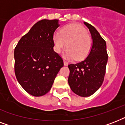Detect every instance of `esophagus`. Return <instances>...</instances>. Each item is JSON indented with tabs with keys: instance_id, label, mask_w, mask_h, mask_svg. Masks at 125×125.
I'll return each mask as SVG.
<instances>
[{
	"instance_id": "obj_1",
	"label": "esophagus",
	"mask_w": 125,
	"mask_h": 125,
	"mask_svg": "<svg viewBox=\"0 0 125 125\" xmlns=\"http://www.w3.org/2000/svg\"><path fill=\"white\" fill-rule=\"evenodd\" d=\"M63 63H64V65H68V62L65 60L63 61Z\"/></svg>"
}]
</instances>
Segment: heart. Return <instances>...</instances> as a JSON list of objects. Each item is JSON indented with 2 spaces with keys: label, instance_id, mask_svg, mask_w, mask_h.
Returning <instances> with one entry per match:
<instances>
[{
  "label": "heart",
  "instance_id": "b5f03b06",
  "mask_svg": "<svg viewBox=\"0 0 125 125\" xmlns=\"http://www.w3.org/2000/svg\"><path fill=\"white\" fill-rule=\"evenodd\" d=\"M55 51L61 52L66 47L65 57L67 59L74 58L82 60L89 54L92 40L84 27L77 24H69L56 32L53 36ZM67 45H66V43Z\"/></svg>",
  "mask_w": 125,
  "mask_h": 125
}]
</instances>
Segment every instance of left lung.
Returning <instances> with one entry per match:
<instances>
[{"label":"left lung","instance_id":"obj_1","mask_svg":"<svg viewBox=\"0 0 125 125\" xmlns=\"http://www.w3.org/2000/svg\"><path fill=\"white\" fill-rule=\"evenodd\" d=\"M84 24L91 33L93 43L89 54L83 61L68 65L70 71L68 83L76 95L89 97L103 84L108 62L106 44L94 26Z\"/></svg>","mask_w":125,"mask_h":125}]
</instances>
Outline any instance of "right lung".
<instances>
[{
	"label": "right lung",
	"instance_id": "add662e5",
	"mask_svg": "<svg viewBox=\"0 0 125 125\" xmlns=\"http://www.w3.org/2000/svg\"><path fill=\"white\" fill-rule=\"evenodd\" d=\"M58 20L43 19L32 26L15 48V74L22 88L40 97L48 93L63 66L62 57L54 51L53 35Z\"/></svg>",
	"mask_w": 125,
	"mask_h": 125
}]
</instances>
